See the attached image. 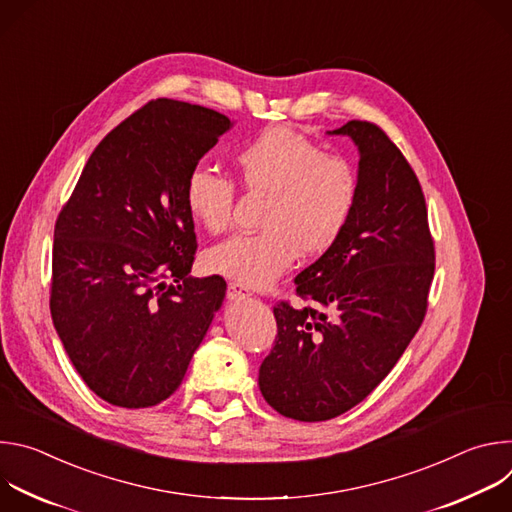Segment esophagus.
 I'll return each mask as SVG.
<instances>
[{"instance_id": "esophagus-1", "label": "esophagus", "mask_w": 512, "mask_h": 512, "mask_svg": "<svg viewBox=\"0 0 512 512\" xmlns=\"http://www.w3.org/2000/svg\"><path fill=\"white\" fill-rule=\"evenodd\" d=\"M227 296L231 302H241V300H247L251 296V291L247 285H241L237 281H231L229 283V289H227Z\"/></svg>"}]
</instances>
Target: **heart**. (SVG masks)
<instances>
[{"instance_id": "1", "label": "heart", "mask_w": 512, "mask_h": 512, "mask_svg": "<svg viewBox=\"0 0 512 512\" xmlns=\"http://www.w3.org/2000/svg\"><path fill=\"white\" fill-rule=\"evenodd\" d=\"M243 186L267 196L257 235H235L204 255L208 271L247 287H267L298 255L318 257L344 235L360 194L354 164L328 156L318 143L287 127H271L235 154ZM186 208L208 233L231 227L235 182L194 168L184 186Z\"/></svg>"}]
</instances>
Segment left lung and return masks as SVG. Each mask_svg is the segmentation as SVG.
<instances>
[{
	"instance_id": "obj_1",
	"label": "left lung",
	"mask_w": 512,
	"mask_h": 512,
	"mask_svg": "<svg viewBox=\"0 0 512 512\" xmlns=\"http://www.w3.org/2000/svg\"><path fill=\"white\" fill-rule=\"evenodd\" d=\"M328 133L358 148V204L338 243L296 277L312 306L273 308L277 336L259 369L265 401L298 421L338 417L373 393L419 330L435 269L425 198L397 145L369 121Z\"/></svg>"
}]
</instances>
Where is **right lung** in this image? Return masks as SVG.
<instances>
[{"mask_svg":"<svg viewBox=\"0 0 512 512\" xmlns=\"http://www.w3.org/2000/svg\"><path fill=\"white\" fill-rule=\"evenodd\" d=\"M231 127L200 105L150 101L103 137L56 218L52 322L111 405L168 399L223 306V277L188 275L196 235L184 186Z\"/></svg>","mask_w":512,"mask_h":512,"instance_id":"add662e5","label":"right lung"}]
</instances>
